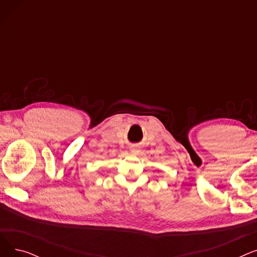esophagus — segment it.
Segmentation results:
<instances>
[{"label": "esophagus", "mask_w": 257, "mask_h": 257, "mask_svg": "<svg viewBox=\"0 0 257 257\" xmlns=\"http://www.w3.org/2000/svg\"><path fill=\"white\" fill-rule=\"evenodd\" d=\"M133 152H139L138 149H133Z\"/></svg>", "instance_id": "obj_1"}]
</instances>
